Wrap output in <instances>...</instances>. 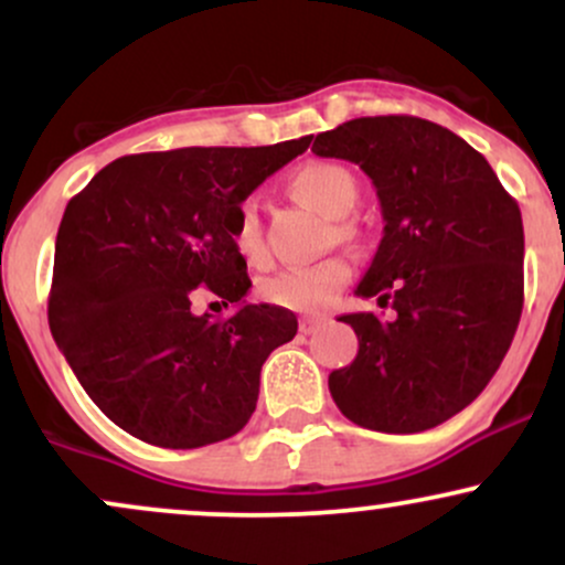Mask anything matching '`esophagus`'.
Returning <instances> with one entry per match:
<instances>
[{"mask_svg":"<svg viewBox=\"0 0 565 565\" xmlns=\"http://www.w3.org/2000/svg\"><path fill=\"white\" fill-rule=\"evenodd\" d=\"M323 319H313V316H308V319H300V332L302 334H316L319 332V329L323 327Z\"/></svg>","mask_w":565,"mask_h":565,"instance_id":"34e87169","label":"esophagus"}]
</instances>
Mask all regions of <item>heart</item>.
Instances as JSON below:
<instances>
[{
	"label": "heart",
	"mask_w": 565,
	"mask_h": 565,
	"mask_svg": "<svg viewBox=\"0 0 565 565\" xmlns=\"http://www.w3.org/2000/svg\"><path fill=\"white\" fill-rule=\"evenodd\" d=\"M289 193L310 210L323 217L340 220L350 215L359 204L361 188L355 174L337 161H308L289 174ZM233 246L246 263L260 268L268 260L265 249L260 217H257V204L252 199L242 201L236 220H233ZM337 238H350L353 228L348 223L334 225ZM350 278V265L342 257H327V260L305 265V268H284L276 274L265 276L257 284V295L265 302L278 305V308L297 310V313H319L329 308L345 287Z\"/></svg>",
	"instance_id": "b5f03b06"
}]
</instances>
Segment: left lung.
Masks as SVG:
<instances>
[{"label": "left lung", "instance_id": "8db88e82", "mask_svg": "<svg viewBox=\"0 0 565 565\" xmlns=\"http://www.w3.org/2000/svg\"><path fill=\"white\" fill-rule=\"evenodd\" d=\"M316 157L372 178L385 236L355 295L393 321L340 316L359 355L329 374L350 423L423 433L481 395L523 310V220L476 148L417 116H361L316 135Z\"/></svg>", "mask_w": 565, "mask_h": 565}]
</instances>
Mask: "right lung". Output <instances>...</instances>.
I'll return each instance as SVG.
<instances>
[{"instance_id": "1", "label": "right lung", "mask_w": 565, "mask_h": 565, "mask_svg": "<svg viewBox=\"0 0 565 565\" xmlns=\"http://www.w3.org/2000/svg\"><path fill=\"white\" fill-rule=\"evenodd\" d=\"M310 146L178 148L121 157L68 201L55 242L50 329L76 380L129 436L199 449L236 436L260 369L297 316L246 305L233 220L252 191ZM199 286L237 310L193 317Z\"/></svg>"}]
</instances>
